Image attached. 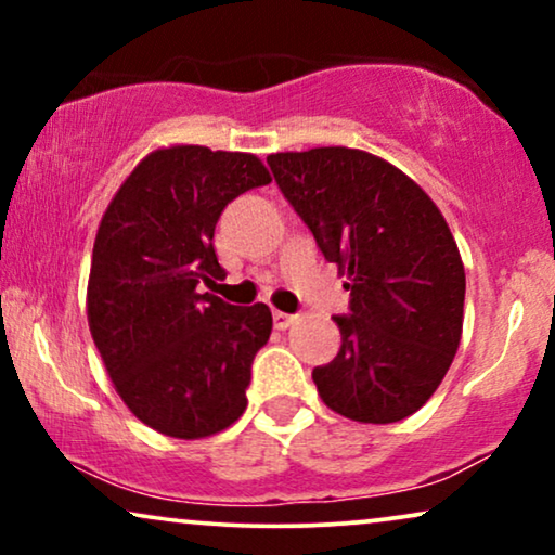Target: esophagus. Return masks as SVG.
I'll list each match as a JSON object with an SVG mask.
<instances>
[{
	"label": "esophagus",
	"mask_w": 555,
	"mask_h": 555,
	"mask_svg": "<svg viewBox=\"0 0 555 555\" xmlns=\"http://www.w3.org/2000/svg\"><path fill=\"white\" fill-rule=\"evenodd\" d=\"M272 323H275L278 331H285V328H291V325L295 323V315L283 313V310H275V313H272Z\"/></svg>",
	"instance_id": "obj_1"
}]
</instances>
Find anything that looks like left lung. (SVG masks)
<instances>
[{
    "label": "left lung",
    "mask_w": 555,
    "mask_h": 555,
    "mask_svg": "<svg viewBox=\"0 0 555 555\" xmlns=\"http://www.w3.org/2000/svg\"><path fill=\"white\" fill-rule=\"evenodd\" d=\"M280 192L348 275L340 351L313 369L325 406L406 420L437 391L462 338L465 268L442 211L404 171L359 149L268 156Z\"/></svg>",
    "instance_id": "left-lung-1"
}]
</instances>
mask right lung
I'll return each instance as SVG.
<instances>
[{
  "label": "right lung",
  "mask_w": 555,
  "mask_h": 555,
  "mask_svg": "<svg viewBox=\"0 0 555 555\" xmlns=\"http://www.w3.org/2000/svg\"><path fill=\"white\" fill-rule=\"evenodd\" d=\"M270 171L253 154L158 149L105 209L88 280V325L126 406L151 429L202 439L247 409L255 353L268 344L264 302L237 308L202 285L224 278L217 219Z\"/></svg>",
  "instance_id": "add662e5"
}]
</instances>
